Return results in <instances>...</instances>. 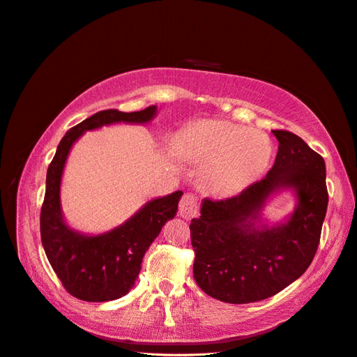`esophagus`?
I'll use <instances>...</instances> for the list:
<instances>
[{
  "label": "esophagus",
  "instance_id": "obj_1",
  "mask_svg": "<svg viewBox=\"0 0 357 357\" xmlns=\"http://www.w3.org/2000/svg\"><path fill=\"white\" fill-rule=\"evenodd\" d=\"M197 209H199V204H197V199L193 195H184L181 199L179 202V215L182 218H193L197 214Z\"/></svg>",
  "mask_w": 357,
  "mask_h": 357
}]
</instances>
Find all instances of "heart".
Segmentation results:
<instances>
[{"label":"heart","instance_id":"obj_1","mask_svg":"<svg viewBox=\"0 0 357 357\" xmlns=\"http://www.w3.org/2000/svg\"><path fill=\"white\" fill-rule=\"evenodd\" d=\"M175 152L204 166L205 185L218 196L240 193L257 181L271 160V142L258 130L227 119H199L178 132Z\"/></svg>","mask_w":357,"mask_h":357}]
</instances>
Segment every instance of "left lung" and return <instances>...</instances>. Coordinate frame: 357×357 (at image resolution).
I'll list each match as a JSON object with an SVG mask.
<instances>
[{"label":"left lung","instance_id":"1","mask_svg":"<svg viewBox=\"0 0 357 357\" xmlns=\"http://www.w3.org/2000/svg\"><path fill=\"white\" fill-rule=\"evenodd\" d=\"M273 134L279 151L267 176L234 197L204 199L190 223L196 283L226 303L278 294L307 270L319 244L328 202L324 160L298 135ZM283 188L295 191L296 209L285 222L258 225L268 197Z\"/></svg>","mask_w":357,"mask_h":357}]
</instances>
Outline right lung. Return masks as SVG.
I'll return each mask as SVG.
<instances>
[{
  "label": "right lung",
  "mask_w": 357,
  "mask_h": 357,
  "mask_svg": "<svg viewBox=\"0 0 357 357\" xmlns=\"http://www.w3.org/2000/svg\"><path fill=\"white\" fill-rule=\"evenodd\" d=\"M157 114L151 105L142 112L104 109L75 125L63 137L47 172L40 211V236L47 258L63 287L79 300L109 301L128 294L139 278L146 250L162 226L176 215L182 191L152 199L131 218L100 235H84L63 218L60 185L69 151L86 131L112 123H148Z\"/></svg>",
  "instance_id": "right-lung-1"
}]
</instances>
